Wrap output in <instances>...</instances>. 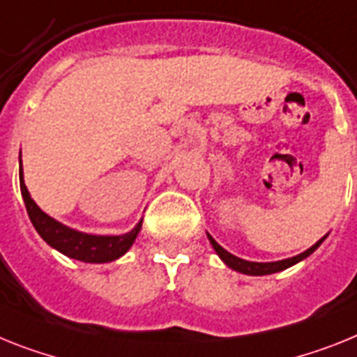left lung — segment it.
I'll list each match as a JSON object with an SVG mask.
<instances>
[{"mask_svg": "<svg viewBox=\"0 0 357 357\" xmlns=\"http://www.w3.org/2000/svg\"><path fill=\"white\" fill-rule=\"evenodd\" d=\"M326 236H323V238L319 239V241H316L312 247L307 248L305 252L298 254V256H294V257H287V259H281V261L257 263V261H247V259H241V257L234 256V254L227 252V250H225V248L221 247V245L218 243V241H215V239L208 234V232H206V238H208V241H211V245H212V248L215 250V254L221 257V261H223L227 266H230L232 271L241 272V274H247V275H266V274H274V272L285 271V268H289V266L296 265V263H299V261H303L305 257L310 256V254H312L314 250H316V248L319 247L323 241H325Z\"/></svg>", "mask_w": 357, "mask_h": 357, "instance_id": "obj_1", "label": "left lung"}]
</instances>
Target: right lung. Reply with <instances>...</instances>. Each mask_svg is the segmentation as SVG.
Listing matches in <instances>:
<instances>
[{
	"label": "right lung",
	"instance_id": "right-lung-1",
	"mask_svg": "<svg viewBox=\"0 0 357 357\" xmlns=\"http://www.w3.org/2000/svg\"><path fill=\"white\" fill-rule=\"evenodd\" d=\"M20 187L21 196L25 202L26 212L31 218L34 229L38 234L47 241L52 248L58 252L65 254L67 257L77 259V261L85 263H109L116 261L118 257L127 252L128 248L132 247L136 241L139 230H142L143 220L134 227L130 232L119 236H98V234H86L79 232L76 229H70L67 225L59 223L58 220L50 218L45 214L40 206L31 197V192L26 190L25 179H23V165H21L20 154Z\"/></svg>",
	"mask_w": 357,
	"mask_h": 357
}]
</instances>
